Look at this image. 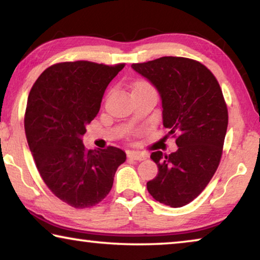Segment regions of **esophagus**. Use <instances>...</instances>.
I'll return each mask as SVG.
<instances>
[{
  "label": "esophagus",
  "instance_id": "obj_1",
  "mask_svg": "<svg viewBox=\"0 0 260 260\" xmlns=\"http://www.w3.org/2000/svg\"><path fill=\"white\" fill-rule=\"evenodd\" d=\"M128 158L131 159H134V160H144L148 158V155L144 152H141V151H128Z\"/></svg>",
  "mask_w": 260,
  "mask_h": 260
}]
</instances>
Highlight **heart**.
<instances>
[{"label": "heart", "mask_w": 260, "mask_h": 260, "mask_svg": "<svg viewBox=\"0 0 260 260\" xmlns=\"http://www.w3.org/2000/svg\"><path fill=\"white\" fill-rule=\"evenodd\" d=\"M138 86H149V85H148L147 82H144V81H139V82L135 85V87H138Z\"/></svg>", "instance_id": "obj_1"}]
</instances>
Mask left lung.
<instances>
[{"label":"left lung","mask_w":260,"mask_h":260,"mask_svg":"<svg viewBox=\"0 0 260 260\" xmlns=\"http://www.w3.org/2000/svg\"><path fill=\"white\" fill-rule=\"evenodd\" d=\"M132 68L156 88L162 125L178 134L177 151L151 153L158 174L147 189L159 203L181 208L204 190L218 169L228 125L222 91L208 68L183 57H160Z\"/></svg>","instance_id":"8db88e82"}]
</instances>
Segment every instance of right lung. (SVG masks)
<instances>
[{"mask_svg":"<svg viewBox=\"0 0 260 260\" xmlns=\"http://www.w3.org/2000/svg\"><path fill=\"white\" fill-rule=\"evenodd\" d=\"M124 67L59 63L43 71L29 91L25 133L35 165L52 193L76 209L104 200L126 160L119 148L87 150L82 143L105 89Z\"/></svg>","mask_w":260,"mask_h":260,"instance_id":"1","label":"right lung"}]
</instances>
